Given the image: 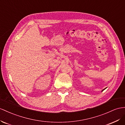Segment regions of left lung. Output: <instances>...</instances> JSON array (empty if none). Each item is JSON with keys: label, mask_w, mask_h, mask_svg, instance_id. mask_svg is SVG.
<instances>
[{"label": "left lung", "mask_w": 125, "mask_h": 125, "mask_svg": "<svg viewBox=\"0 0 125 125\" xmlns=\"http://www.w3.org/2000/svg\"><path fill=\"white\" fill-rule=\"evenodd\" d=\"M104 90H102V91H104Z\"/></svg>", "instance_id": "8db88e82"}]
</instances>
